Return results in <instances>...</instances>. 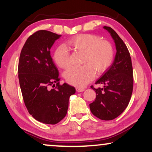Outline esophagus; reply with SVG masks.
<instances>
[{
  "label": "esophagus",
  "mask_w": 152,
  "mask_h": 152,
  "mask_svg": "<svg viewBox=\"0 0 152 152\" xmlns=\"http://www.w3.org/2000/svg\"><path fill=\"white\" fill-rule=\"evenodd\" d=\"M76 91L77 92H83V91H85V89L82 88H76Z\"/></svg>",
  "instance_id": "esophagus-1"
}]
</instances>
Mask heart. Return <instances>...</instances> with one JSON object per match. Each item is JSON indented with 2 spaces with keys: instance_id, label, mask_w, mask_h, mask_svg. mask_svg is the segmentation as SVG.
<instances>
[{
  "instance_id": "heart-1",
  "label": "heart",
  "mask_w": 152,
  "mask_h": 152,
  "mask_svg": "<svg viewBox=\"0 0 152 152\" xmlns=\"http://www.w3.org/2000/svg\"><path fill=\"white\" fill-rule=\"evenodd\" d=\"M72 48L84 53L81 67H70L64 73V77L69 84L77 87H83L94 77L95 72L101 73L111 64L113 50L111 45L101 41L98 37L90 34H79L68 41ZM69 52L64 45L56 49L53 58L59 67L69 66Z\"/></svg>"
}]
</instances>
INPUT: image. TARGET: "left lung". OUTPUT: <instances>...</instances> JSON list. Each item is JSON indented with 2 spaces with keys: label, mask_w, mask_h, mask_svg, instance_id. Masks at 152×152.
Masks as SVG:
<instances>
[{
  "label": "left lung",
  "mask_w": 152,
  "mask_h": 152,
  "mask_svg": "<svg viewBox=\"0 0 152 152\" xmlns=\"http://www.w3.org/2000/svg\"><path fill=\"white\" fill-rule=\"evenodd\" d=\"M103 28L113 39L116 54L112 65L95 82L102 84V88L91 86L96 98L89 106L91 113L99 119L111 120L119 116L129 102L134 86L133 68L129 52L123 41L111 28Z\"/></svg>",
  "instance_id": "1"
}]
</instances>
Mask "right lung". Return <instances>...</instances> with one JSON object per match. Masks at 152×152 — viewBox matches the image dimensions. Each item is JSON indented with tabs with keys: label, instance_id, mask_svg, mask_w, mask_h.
I'll return each instance as SVG.
<instances>
[{
	"label": "right lung",
	"instance_id": "right-lung-1",
	"mask_svg": "<svg viewBox=\"0 0 152 152\" xmlns=\"http://www.w3.org/2000/svg\"><path fill=\"white\" fill-rule=\"evenodd\" d=\"M60 37L37 31L27 39L18 61V80L27 109L34 119L48 124L65 117L70 97L75 93L73 86L59 84V72L50 56V50ZM50 86L55 88L50 89Z\"/></svg>",
	"mask_w": 152,
	"mask_h": 152
}]
</instances>
